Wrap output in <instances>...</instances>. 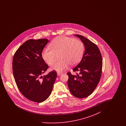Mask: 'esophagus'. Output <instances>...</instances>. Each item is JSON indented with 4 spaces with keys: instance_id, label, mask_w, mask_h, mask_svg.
Listing matches in <instances>:
<instances>
[{
    "instance_id": "obj_1",
    "label": "esophagus",
    "mask_w": 126,
    "mask_h": 126,
    "mask_svg": "<svg viewBox=\"0 0 126 126\" xmlns=\"http://www.w3.org/2000/svg\"><path fill=\"white\" fill-rule=\"evenodd\" d=\"M62 75V73H60V72H58L57 73V76H60V75Z\"/></svg>"
}]
</instances>
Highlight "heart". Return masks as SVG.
<instances>
[{
  "instance_id": "b5f03b06",
  "label": "heart",
  "mask_w": 126,
  "mask_h": 126,
  "mask_svg": "<svg viewBox=\"0 0 126 126\" xmlns=\"http://www.w3.org/2000/svg\"><path fill=\"white\" fill-rule=\"evenodd\" d=\"M50 48L42 49V57L48 65L54 62L56 55L59 54L60 60L53 63L51 69L58 72L66 69L69 65L74 66L78 64L84 55V46L81 41L72 38L61 36L50 44Z\"/></svg>"
}]
</instances>
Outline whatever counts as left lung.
Returning a JSON list of instances; mask_svg holds the SVG:
<instances>
[{"instance_id": "8db88e82", "label": "left lung", "mask_w": 126, "mask_h": 126, "mask_svg": "<svg viewBox=\"0 0 126 126\" xmlns=\"http://www.w3.org/2000/svg\"><path fill=\"white\" fill-rule=\"evenodd\" d=\"M84 43L85 51L80 62L73 69L76 75L67 73V84L72 95L78 98L90 95L99 83L102 74V55L94 43L84 36L75 34Z\"/></svg>"}]
</instances>
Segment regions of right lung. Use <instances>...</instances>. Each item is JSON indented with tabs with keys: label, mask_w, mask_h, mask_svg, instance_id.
I'll list each match as a JSON object with an SVG mask.
<instances>
[{
	"label": "right lung",
	"mask_w": 126,
	"mask_h": 126,
	"mask_svg": "<svg viewBox=\"0 0 126 126\" xmlns=\"http://www.w3.org/2000/svg\"><path fill=\"white\" fill-rule=\"evenodd\" d=\"M48 39H30L23 43L14 54L13 75L18 89L32 102H42L50 95L57 73L52 71L41 76L48 66L42 57V51Z\"/></svg>",
	"instance_id": "1"
}]
</instances>
